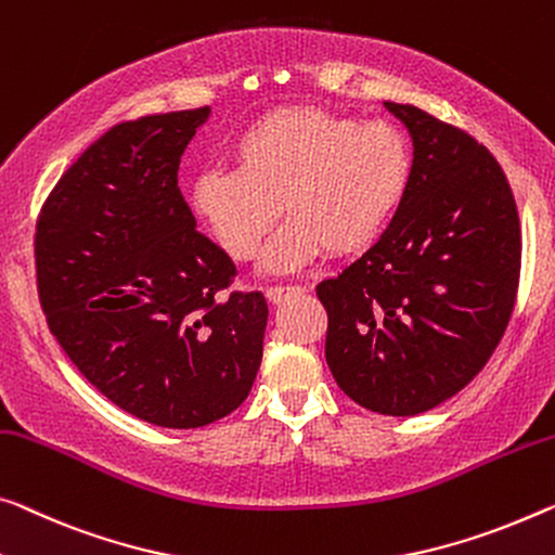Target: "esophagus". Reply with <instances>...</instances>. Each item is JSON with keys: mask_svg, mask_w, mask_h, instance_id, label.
<instances>
[{"mask_svg": "<svg viewBox=\"0 0 555 555\" xmlns=\"http://www.w3.org/2000/svg\"><path fill=\"white\" fill-rule=\"evenodd\" d=\"M305 289H307L305 285H270V287L266 289V295H268V300H270L272 305H280V302H285L287 297L305 293Z\"/></svg>", "mask_w": 555, "mask_h": 555, "instance_id": "esophagus-1", "label": "esophagus"}]
</instances>
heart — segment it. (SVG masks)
<instances>
[{
	"label": "heart",
	"mask_w": 555,
	"mask_h": 555,
	"mask_svg": "<svg viewBox=\"0 0 555 555\" xmlns=\"http://www.w3.org/2000/svg\"><path fill=\"white\" fill-rule=\"evenodd\" d=\"M235 173L195 178L191 203L223 250L253 260L275 225L270 270H295L325 250L370 248L412 183V146L389 121H360L322 106L272 108L237 135Z\"/></svg>",
	"instance_id": "1"
}]
</instances>
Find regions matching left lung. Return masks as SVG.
I'll list each match as a JSON object with an SVG mask.
<instances>
[{
	"label": "left lung",
	"mask_w": 555,
	"mask_h": 555,
	"mask_svg": "<svg viewBox=\"0 0 555 555\" xmlns=\"http://www.w3.org/2000/svg\"><path fill=\"white\" fill-rule=\"evenodd\" d=\"M385 106L412 133V183L385 235L322 280L318 297L339 389L377 414L414 416L462 391L499 347L521 275V223L489 149L412 104Z\"/></svg>",
	"instance_id": "8db88e82"
}]
</instances>
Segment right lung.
Wrapping results in <instances>:
<instances>
[{"label":"right lung","instance_id":"1","mask_svg":"<svg viewBox=\"0 0 555 555\" xmlns=\"http://www.w3.org/2000/svg\"><path fill=\"white\" fill-rule=\"evenodd\" d=\"M208 106L121 121L59 178L37 218L47 325L83 377L139 420L198 429L243 404L268 302L195 230L178 166Z\"/></svg>","mask_w":555,"mask_h":555}]
</instances>
